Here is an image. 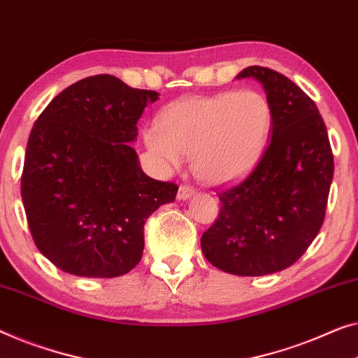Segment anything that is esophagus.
<instances>
[{
  "label": "esophagus",
  "instance_id": "1",
  "mask_svg": "<svg viewBox=\"0 0 358 358\" xmlns=\"http://www.w3.org/2000/svg\"><path fill=\"white\" fill-rule=\"evenodd\" d=\"M195 195V189L189 187V185H180L179 192H178V199L179 200H189Z\"/></svg>",
  "mask_w": 358,
  "mask_h": 358
}]
</instances>
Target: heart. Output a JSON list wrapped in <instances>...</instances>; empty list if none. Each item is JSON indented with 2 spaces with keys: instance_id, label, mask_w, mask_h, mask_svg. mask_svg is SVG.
Returning <instances> with one entry per match:
<instances>
[{
  "instance_id": "heart-1",
  "label": "heart",
  "mask_w": 358,
  "mask_h": 358,
  "mask_svg": "<svg viewBox=\"0 0 358 358\" xmlns=\"http://www.w3.org/2000/svg\"><path fill=\"white\" fill-rule=\"evenodd\" d=\"M273 126L268 98L257 90L184 98L163 111L143 142L164 169L192 157L196 178L226 184L247 174L265 152Z\"/></svg>"
}]
</instances>
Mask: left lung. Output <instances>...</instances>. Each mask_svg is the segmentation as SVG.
<instances>
[{"label":"left lung","mask_w":358,"mask_h":358,"mask_svg":"<svg viewBox=\"0 0 358 358\" xmlns=\"http://www.w3.org/2000/svg\"><path fill=\"white\" fill-rule=\"evenodd\" d=\"M258 80L271 105L265 153L250 174L221 190L220 216L201 236L211 265L236 276H265L303 255L323 224L334 159L317 105L292 80L262 66L236 79Z\"/></svg>","instance_id":"1"}]
</instances>
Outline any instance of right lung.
<instances>
[{
	"mask_svg": "<svg viewBox=\"0 0 358 358\" xmlns=\"http://www.w3.org/2000/svg\"><path fill=\"white\" fill-rule=\"evenodd\" d=\"M158 96L93 76L61 92L34 124L20 195L35 245L63 271L129 273L142 258L147 217L174 201L178 185L148 178L129 145Z\"/></svg>",
	"mask_w": 358,
	"mask_h": 358,
	"instance_id": "add662e5",
	"label": "right lung"
}]
</instances>
